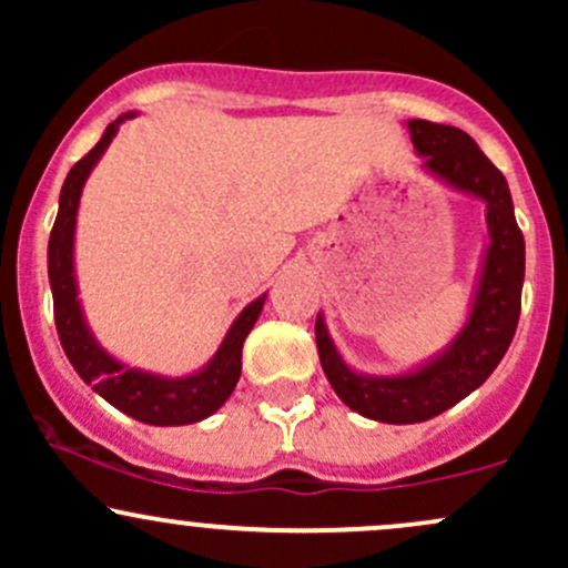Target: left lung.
Returning <instances> with one entry per match:
<instances>
[{
    "label": "left lung",
    "instance_id": "left-lung-1",
    "mask_svg": "<svg viewBox=\"0 0 568 568\" xmlns=\"http://www.w3.org/2000/svg\"><path fill=\"white\" fill-rule=\"evenodd\" d=\"M410 141L425 158L429 173L486 200L488 234L484 275L465 331L438 361L406 376H363L347 368L325 331L323 317L315 323L317 355L334 393L357 414L387 425L427 422L456 406L478 389L499 366L510 347L520 317L526 245L513 211L510 186L499 168L486 158L465 130L410 120Z\"/></svg>",
    "mask_w": 568,
    "mask_h": 568
}]
</instances>
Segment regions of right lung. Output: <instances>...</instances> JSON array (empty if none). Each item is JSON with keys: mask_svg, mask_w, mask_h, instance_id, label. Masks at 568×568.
Returning a JSON list of instances; mask_svg holds the SVG:
<instances>
[{"mask_svg": "<svg viewBox=\"0 0 568 568\" xmlns=\"http://www.w3.org/2000/svg\"><path fill=\"white\" fill-rule=\"evenodd\" d=\"M133 112L116 116L101 141L90 149L80 162H74L67 181H63L61 200H58V216L50 232L48 243V275L50 288H53V315L58 338L67 352L69 363L84 384L95 389L103 400L112 403L122 414L133 416L143 425H192V422L205 419L213 410H219L232 395L234 384L243 371V342L251 334L253 323L262 315L264 298H256L240 312L237 321L232 323L230 334L224 336L221 347L211 363L200 374L186 376V379H160V376L143 374V371L125 368L109 357L106 352L95 344L90 336L88 325L82 321L80 302H77V283H74V224H77V205L90 171L106 146L112 143L114 133L120 130L122 120H130Z\"/></svg>", "mask_w": 568, "mask_h": 568, "instance_id": "obj_1", "label": "right lung"}]
</instances>
